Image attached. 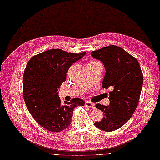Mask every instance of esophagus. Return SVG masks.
Returning <instances> with one entry per match:
<instances>
[{
    "instance_id": "1",
    "label": "esophagus",
    "mask_w": 160,
    "mask_h": 160,
    "mask_svg": "<svg viewBox=\"0 0 160 160\" xmlns=\"http://www.w3.org/2000/svg\"><path fill=\"white\" fill-rule=\"evenodd\" d=\"M85 106L88 107V108H95V106H94L93 103L92 102H89V101L85 102Z\"/></svg>"
}]
</instances>
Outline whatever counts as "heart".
<instances>
[{"label":"heart","mask_w":160,"mask_h":160,"mask_svg":"<svg viewBox=\"0 0 160 160\" xmlns=\"http://www.w3.org/2000/svg\"><path fill=\"white\" fill-rule=\"evenodd\" d=\"M92 62H94V61H92Z\"/></svg>","instance_id":"obj_1"}]
</instances>
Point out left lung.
I'll return each mask as SVG.
<instances>
[{
    "instance_id": "left-lung-1",
    "label": "left lung",
    "mask_w": 160,
    "mask_h": 160,
    "mask_svg": "<svg viewBox=\"0 0 160 160\" xmlns=\"http://www.w3.org/2000/svg\"><path fill=\"white\" fill-rule=\"evenodd\" d=\"M106 68L102 88L109 92V106L97 103L104 116L95 126L103 131L120 128L131 118L139 102L143 76L138 60L119 46L110 45L92 52Z\"/></svg>"
}]
</instances>
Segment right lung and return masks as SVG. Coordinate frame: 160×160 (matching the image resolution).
<instances>
[{"mask_svg":"<svg viewBox=\"0 0 160 160\" xmlns=\"http://www.w3.org/2000/svg\"><path fill=\"white\" fill-rule=\"evenodd\" d=\"M60 49L43 52L31 58L23 78V98L29 113L36 121L52 132H60L71 124L73 110L84 106L85 102L73 98L62 104L58 88L66 81L72 64L84 57Z\"/></svg>","mask_w":160,"mask_h":160,"instance_id":"add662e5","label":"right lung"}]
</instances>
